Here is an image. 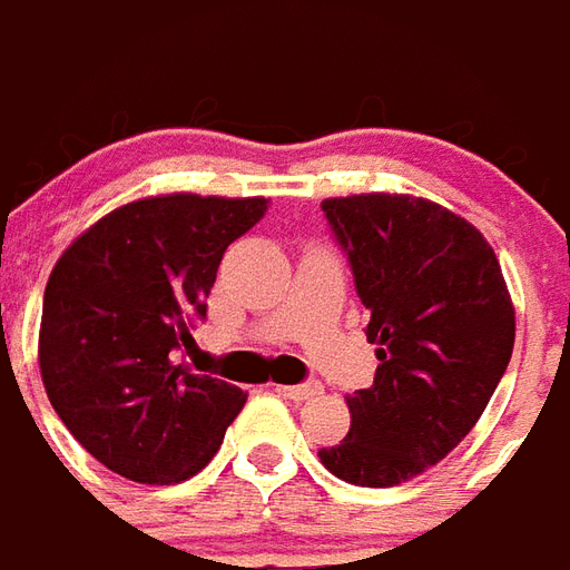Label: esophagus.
Masks as SVG:
<instances>
[{
    "label": "esophagus",
    "mask_w": 570,
    "mask_h": 570,
    "mask_svg": "<svg viewBox=\"0 0 570 570\" xmlns=\"http://www.w3.org/2000/svg\"><path fill=\"white\" fill-rule=\"evenodd\" d=\"M278 393L285 395V399H294V402H304V399H313V395L322 393V383L318 381H306L297 383V386H276Z\"/></svg>",
    "instance_id": "34e87169"
}]
</instances>
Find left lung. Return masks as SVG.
Returning a JSON list of instances; mask_svg holds the SVG:
<instances>
[{"label":"left lung","instance_id":"8db88e82","mask_svg":"<svg viewBox=\"0 0 570 570\" xmlns=\"http://www.w3.org/2000/svg\"><path fill=\"white\" fill-rule=\"evenodd\" d=\"M322 212L381 365L368 390L346 399V439L318 458L343 482L399 485L482 417L515 343L510 292L482 233L435 202L368 193L325 199Z\"/></svg>","mask_w":570,"mask_h":570}]
</instances>
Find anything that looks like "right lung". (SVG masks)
I'll return each mask as SVG.
<instances>
[{
	"mask_svg": "<svg viewBox=\"0 0 570 570\" xmlns=\"http://www.w3.org/2000/svg\"><path fill=\"white\" fill-rule=\"evenodd\" d=\"M266 199L171 193L100 217L63 252L42 301L39 368L72 439L144 485L208 463L245 405L233 383L177 362L208 316L217 266Z\"/></svg>",
	"mask_w": 570,
	"mask_h": 570,
	"instance_id": "add662e5",
	"label": "right lung"
}]
</instances>
